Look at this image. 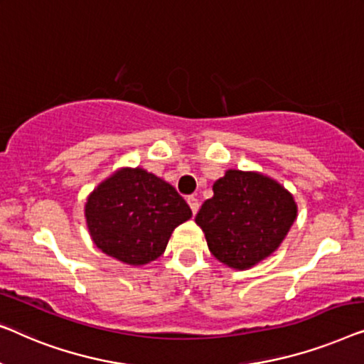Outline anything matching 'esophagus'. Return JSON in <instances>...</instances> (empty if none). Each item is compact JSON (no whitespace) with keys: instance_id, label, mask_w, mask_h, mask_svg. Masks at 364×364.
<instances>
[{"instance_id":"34e87169","label":"esophagus","mask_w":364,"mask_h":364,"mask_svg":"<svg viewBox=\"0 0 364 364\" xmlns=\"http://www.w3.org/2000/svg\"><path fill=\"white\" fill-rule=\"evenodd\" d=\"M188 204H189V208H191V211H193V214H196L198 213V209H199V201L194 196H189L188 199Z\"/></svg>"}]
</instances>
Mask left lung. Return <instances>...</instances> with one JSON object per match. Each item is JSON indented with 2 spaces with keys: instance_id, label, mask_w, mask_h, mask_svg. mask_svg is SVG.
<instances>
[{
  "instance_id": "left-lung-1",
  "label": "left lung",
  "mask_w": 364,
  "mask_h": 364,
  "mask_svg": "<svg viewBox=\"0 0 364 364\" xmlns=\"http://www.w3.org/2000/svg\"><path fill=\"white\" fill-rule=\"evenodd\" d=\"M213 193L194 221L214 257L235 270L272 255L296 219L291 193L264 173L228 170Z\"/></svg>"
}]
</instances>
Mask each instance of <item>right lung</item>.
I'll use <instances>...</instances> for the list:
<instances>
[{"label":"right lung","instance_id":"1","mask_svg":"<svg viewBox=\"0 0 364 364\" xmlns=\"http://www.w3.org/2000/svg\"><path fill=\"white\" fill-rule=\"evenodd\" d=\"M191 216L170 183L140 166L114 171L85 203V223L94 244L133 267L160 257L173 231Z\"/></svg>","mask_w":364,"mask_h":364}]
</instances>
